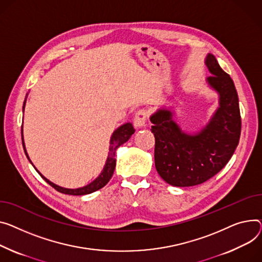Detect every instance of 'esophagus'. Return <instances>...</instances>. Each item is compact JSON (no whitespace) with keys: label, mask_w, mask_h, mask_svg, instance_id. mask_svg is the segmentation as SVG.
Wrapping results in <instances>:
<instances>
[{"label":"esophagus","mask_w":262,"mask_h":262,"mask_svg":"<svg viewBox=\"0 0 262 262\" xmlns=\"http://www.w3.org/2000/svg\"><path fill=\"white\" fill-rule=\"evenodd\" d=\"M146 119H147V112L146 110H139L136 112L135 114V117H134V123H135V126L140 128V127H143L145 125V122H146Z\"/></svg>","instance_id":"obj_1"}]
</instances>
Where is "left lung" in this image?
Returning a JSON list of instances; mask_svg holds the SVG:
<instances>
[{
    "label": "left lung",
    "instance_id": "left-lung-1",
    "mask_svg": "<svg viewBox=\"0 0 262 262\" xmlns=\"http://www.w3.org/2000/svg\"><path fill=\"white\" fill-rule=\"evenodd\" d=\"M205 64L213 75L207 84L219 95V107L197 134L184 133L161 108L150 117L155 136V166L172 186H194L214 177L230 161L239 143L241 117L238 95L232 78L208 54Z\"/></svg>",
    "mask_w": 262,
    "mask_h": 262
}]
</instances>
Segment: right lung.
Segmentation results:
<instances>
[{
	"mask_svg": "<svg viewBox=\"0 0 262 262\" xmlns=\"http://www.w3.org/2000/svg\"><path fill=\"white\" fill-rule=\"evenodd\" d=\"M25 102L26 100L24 101V105H23V111H24V107H25ZM135 133V128L133 127L132 123H125L123 125H121L120 127H118L112 135V138H111V145H110V152H108V157H107V160H106V163L105 165H104V168L102 170V172L100 173V175L93 181L91 182L90 184H87L83 187H79V188H65V187H61L55 183L50 182L48 179H46L42 173L36 168V170L40 173V176L49 184L51 185L52 187H54L55 189H57L58 191H60V193H63V194H67V195H74V196H81V195H87V194H91V193H94V191L102 188L103 186H105L108 181L111 180L113 173H114V170H115V167H116V150L117 148L124 144L128 139L130 138V136ZM22 143H23V147H24V151H25V155L28 158V160L30 161L29 157L27 155V151L25 149V145H24V140H23V128H22ZM31 163V161H30ZM32 164V163H31Z\"/></svg>",
	"mask_w": 262,
	"mask_h": 262,
	"instance_id": "add662e5",
	"label": "right lung"
}]
</instances>
